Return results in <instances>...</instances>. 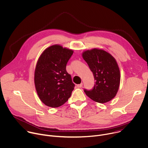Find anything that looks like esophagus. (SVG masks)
Returning <instances> with one entry per match:
<instances>
[{"label": "esophagus", "mask_w": 148, "mask_h": 148, "mask_svg": "<svg viewBox=\"0 0 148 148\" xmlns=\"http://www.w3.org/2000/svg\"><path fill=\"white\" fill-rule=\"evenodd\" d=\"M83 86V83H80V84H77V87H79V88H81Z\"/></svg>", "instance_id": "1"}]
</instances>
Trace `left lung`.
Returning <instances> with one entry per match:
<instances>
[{"label": "left lung", "mask_w": 148, "mask_h": 148, "mask_svg": "<svg viewBox=\"0 0 148 148\" xmlns=\"http://www.w3.org/2000/svg\"><path fill=\"white\" fill-rule=\"evenodd\" d=\"M82 56L93 72L96 81L92 89L84 88L86 95L97 103L110 101L119 90L121 78L114 58L107 52L96 48L84 51Z\"/></svg>", "instance_id": "obj_1"}]
</instances>
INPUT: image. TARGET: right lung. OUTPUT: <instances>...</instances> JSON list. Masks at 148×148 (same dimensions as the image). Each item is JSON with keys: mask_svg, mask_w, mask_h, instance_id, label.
<instances>
[{"mask_svg": "<svg viewBox=\"0 0 148 148\" xmlns=\"http://www.w3.org/2000/svg\"><path fill=\"white\" fill-rule=\"evenodd\" d=\"M73 53L71 49L54 45L47 48L38 59L35 86L40 99L48 107H60L71 96L75 84L66 66Z\"/></svg>", "mask_w": 148, "mask_h": 148, "instance_id": "1", "label": "right lung"}]
</instances>
